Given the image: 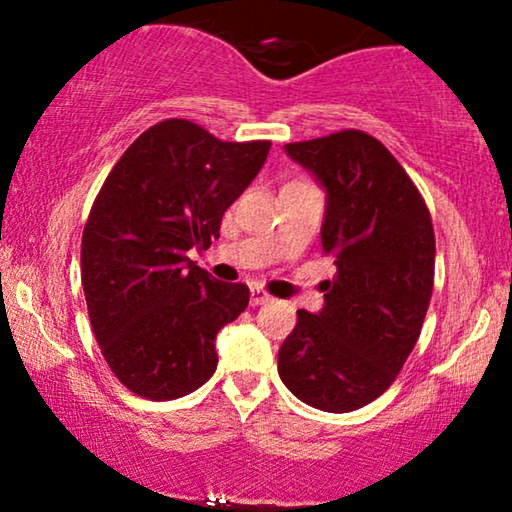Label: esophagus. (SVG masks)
<instances>
[{"label":"esophagus","instance_id":"34e87169","mask_svg":"<svg viewBox=\"0 0 512 512\" xmlns=\"http://www.w3.org/2000/svg\"><path fill=\"white\" fill-rule=\"evenodd\" d=\"M270 300H272V296H270V293H265L263 289H251V298H249V303H251V307L265 305V303H270Z\"/></svg>","mask_w":512,"mask_h":512}]
</instances>
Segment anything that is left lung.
<instances>
[{
	"label": "left lung",
	"instance_id": "left-lung-1",
	"mask_svg": "<svg viewBox=\"0 0 512 512\" xmlns=\"http://www.w3.org/2000/svg\"><path fill=\"white\" fill-rule=\"evenodd\" d=\"M284 149L324 186L321 247L338 272L317 314L298 310L277 370L303 403L352 412L391 387L422 333L436 265L431 214L401 163L366 132Z\"/></svg>",
	"mask_w": 512,
	"mask_h": 512
}]
</instances>
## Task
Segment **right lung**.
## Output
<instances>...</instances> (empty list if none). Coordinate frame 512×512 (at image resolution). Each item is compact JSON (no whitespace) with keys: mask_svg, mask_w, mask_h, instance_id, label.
<instances>
[{"mask_svg":"<svg viewBox=\"0 0 512 512\" xmlns=\"http://www.w3.org/2000/svg\"><path fill=\"white\" fill-rule=\"evenodd\" d=\"M268 151L270 142H221L167 118L128 146L97 193L81 282L104 359L132 394L172 401L214 375L216 333L247 310L249 289L186 254L219 237Z\"/></svg>","mask_w":512,"mask_h":512,"instance_id":"add662e5","label":"right lung"}]
</instances>
